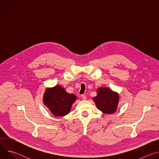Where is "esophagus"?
Wrapping results in <instances>:
<instances>
[{
  "mask_svg": "<svg viewBox=\"0 0 159 159\" xmlns=\"http://www.w3.org/2000/svg\"><path fill=\"white\" fill-rule=\"evenodd\" d=\"M81 98H82V99H84V100H85L86 99H87V97H86V96L85 95V94H82V95H81Z\"/></svg>",
  "mask_w": 159,
  "mask_h": 159,
  "instance_id": "34e87169",
  "label": "esophagus"
}]
</instances>
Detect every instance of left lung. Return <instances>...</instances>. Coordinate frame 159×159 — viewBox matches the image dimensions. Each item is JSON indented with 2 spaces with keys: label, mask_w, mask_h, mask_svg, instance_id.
<instances>
[{
  "label": "left lung",
  "mask_w": 159,
  "mask_h": 159,
  "mask_svg": "<svg viewBox=\"0 0 159 159\" xmlns=\"http://www.w3.org/2000/svg\"><path fill=\"white\" fill-rule=\"evenodd\" d=\"M93 100L99 110L105 114H112L117 109L119 95L107 87H100L97 90V96Z\"/></svg>",
  "instance_id": "1"
}]
</instances>
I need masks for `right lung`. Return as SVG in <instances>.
Listing matches in <instances>:
<instances>
[{"instance_id": "obj_1", "label": "right lung", "mask_w": 159, "mask_h": 159, "mask_svg": "<svg viewBox=\"0 0 159 159\" xmlns=\"http://www.w3.org/2000/svg\"><path fill=\"white\" fill-rule=\"evenodd\" d=\"M76 99V96L67 93L63 87L57 85L46 89L43 102L53 115L56 116H63L69 114Z\"/></svg>"}]
</instances>
